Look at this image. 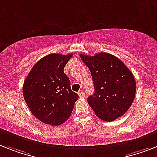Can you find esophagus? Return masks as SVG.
I'll return each instance as SVG.
<instances>
[{"instance_id":"1","label":"esophagus","mask_w":157,"mask_h":157,"mask_svg":"<svg viewBox=\"0 0 157 157\" xmlns=\"http://www.w3.org/2000/svg\"><path fill=\"white\" fill-rule=\"evenodd\" d=\"M78 95H79V97H85V93H84V91L83 90H80L78 92Z\"/></svg>"}]
</instances>
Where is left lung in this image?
<instances>
[{
  "instance_id": "1",
  "label": "left lung",
  "mask_w": 157,
  "mask_h": 157,
  "mask_svg": "<svg viewBox=\"0 0 157 157\" xmlns=\"http://www.w3.org/2000/svg\"><path fill=\"white\" fill-rule=\"evenodd\" d=\"M80 56L93 78L95 91L88 97V104L95 114L105 121L123 116L131 107L136 90L131 71L117 56L107 52Z\"/></svg>"
}]
</instances>
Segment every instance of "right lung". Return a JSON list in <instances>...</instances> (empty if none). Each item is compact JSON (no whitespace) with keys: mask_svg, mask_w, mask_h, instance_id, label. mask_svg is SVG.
<instances>
[{"mask_svg":"<svg viewBox=\"0 0 157 157\" xmlns=\"http://www.w3.org/2000/svg\"><path fill=\"white\" fill-rule=\"evenodd\" d=\"M72 54L52 53L38 60L23 85V96L33 115L57 126L71 116L78 94L72 92L64 68Z\"/></svg>","mask_w":157,"mask_h":157,"instance_id":"obj_1","label":"right lung"}]
</instances>
